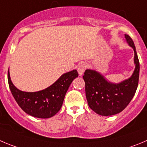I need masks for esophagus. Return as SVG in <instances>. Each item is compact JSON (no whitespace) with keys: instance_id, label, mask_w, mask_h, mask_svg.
I'll return each mask as SVG.
<instances>
[{"instance_id":"obj_1","label":"esophagus","mask_w":147,"mask_h":147,"mask_svg":"<svg viewBox=\"0 0 147 147\" xmlns=\"http://www.w3.org/2000/svg\"><path fill=\"white\" fill-rule=\"evenodd\" d=\"M88 67V64L86 62H81L80 64H79L78 67V72L79 73V75L81 76L83 73H84L85 70L87 69Z\"/></svg>"}]
</instances>
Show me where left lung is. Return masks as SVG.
I'll list each match as a JSON object with an SVG mask.
<instances>
[{
	"label": "left lung",
	"instance_id": "obj_1",
	"mask_svg": "<svg viewBox=\"0 0 147 147\" xmlns=\"http://www.w3.org/2000/svg\"><path fill=\"white\" fill-rule=\"evenodd\" d=\"M125 35L135 53L136 68L129 79L119 84H113L107 81L99 73L90 69L85 71L83 76L88 106L96 113L102 116H110L122 112L131 102L138 87L139 61L132 38L128 35Z\"/></svg>",
	"mask_w": 147,
	"mask_h": 147
}]
</instances>
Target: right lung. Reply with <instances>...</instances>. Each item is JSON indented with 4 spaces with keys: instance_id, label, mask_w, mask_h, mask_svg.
<instances>
[{
    "instance_id": "right-lung-1",
    "label": "right lung",
    "mask_w": 147,
    "mask_h": 147,
    "mask_svg": "<svg viewBox=\"0 0 147 147\" xmlns=\"http://www.w3.org/2000/svg\"><path fill=\"white\" fill-rule=\"evenodd\" d=\"M78 76V71L75 69L61 75L57 81L45 90L30 93L16 88L8 71L9 88L18 105L27 114L38 118H49L60 110L69 85Z\"/></svg>"
}]
</instances>
